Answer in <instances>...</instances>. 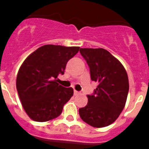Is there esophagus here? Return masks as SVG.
Here are the masks:
<instances>
[{
    "instance_id": "1",
    "label": "esophagus",
    "mask_w": 149,
    "mask_h": 149,
    "mask_svg": "<svg viewBox=\"0 0 149 149\" xmlns=\"http://www.w3.org/2000/svg\"><path fill=\"white\" fill-rule=\"evenodd\" d=\"M78 94H80V93H79V92H77V91L74 90V95H78Z\"/></svg>"
}]
</instances>
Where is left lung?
Wrapping results in <instances>:
<instances>
[{
    "mask_svg": "<svg viewBox=\"0 0 149 149\" xmlns=\"http://www.w3.org/2000/svg\"><path fill=\"white\" fill-rule=\"evenodd\" d=\"M90 69L91 80L98 83L88 104L79 109L81 118L94 128H103L118 118L127 100L129 84L127 72L106 49H81Z\"/></svg>",
    "mask_w": 149,
    "mask_h": 149,
    "instance_id": "obj_1",
    "label": "left lung"
}]
</instances>
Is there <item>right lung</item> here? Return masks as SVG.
Instances as JSON below:
<instances>
[{
  "label": "right lung",
  "instance_id": "right-lung-1",
  "mask_svg": "<svg viewBox=\"0 0 149 149\" xmlns=\"http://www.w3.org/2000/svg\"><path fill=\"white\" fill-rule=\"evenodd\" d=\"M80 47L46 45L24 60L17 77V89L27 115L38 122L51 120L61 114L63 107L73 95L72 88L57 83L65 73L67 62Z\"/></svg>",
  "mask_w": 149,
  "mask_h": 149
}]
</instances>
